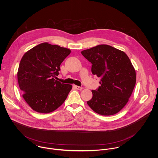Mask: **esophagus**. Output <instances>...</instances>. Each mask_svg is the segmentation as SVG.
Here are the masks:
<instances>
[{"instance_id": "34e87169", "label": "esophagus", "mask_w": 158, "mask_h": 158, "mask_svg": "<svg viewBox=\"0 0 158 158\" xmlns=\"http://www.w3.org/2000/svg\"><path fill=\"white\" fill-rule=\"evenodd\" d=\"M73 86L78 90H82L83 88L82 87H80V86H76V85H73Z\"/></svg>"}]
</instances>
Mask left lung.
<instances>
[{"instance_id":"obj_1","label":"left lung","mask_w":158,"mask_h":158,"mask_svg":"<svg viewBox=\"0 0 158 158\" xmlns=\"http://www.w3.org/2000/svg\"><path fill=\"white\" fill-rule=\"evenodd\" d=\"M92 64L93 75L100 78V86L92 90L87 103L100 115L119 112L127 103L136 80L135 69L127 54L112 46L98 45L81 51Z\"/></svg>"}]
</instances>
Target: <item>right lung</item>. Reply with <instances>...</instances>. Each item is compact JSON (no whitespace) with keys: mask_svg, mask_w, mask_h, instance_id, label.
I'll use <instances>...</instances> for the list:
<instances>
[{"mask_svg":"<svg viewBox=\"0 0 158 158\" xmlns=\"http://www.w3.org/2000/svg\"><path fill=\"white\" fill-rule=\"evenodd\" d=\"M71 51L59 45L41 43L27 52L18 72L23 98L35 111L51 113L65 101L72 85L56 80L60 65Z\"/></svg>","mask_w":158,"mask_h":158,"instance_id":"add662e5","label":"right lung"}]
</instances>
